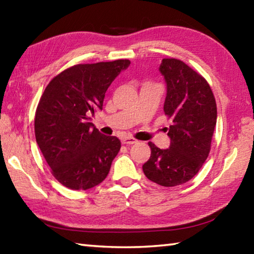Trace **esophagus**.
I'll use <instances>...</instances> for the list:
<instances>
[{
	"label": "esophagus",
	"instance_id": "1",
	"mask_svg": "<svg viewBox=\"0 0 254 254\" xmlns=\"http://www.w3.org/2000/svg\"><path fill=\"white\" fill-rule=\"evenodd\" d=\"M137 141L134 139V137H130V136H126V137H123L122 139V143L123 144H134V143H136Z\"/></svg>",
	"mask_w": 254,
	"mask_h": 254
}]
</instances>
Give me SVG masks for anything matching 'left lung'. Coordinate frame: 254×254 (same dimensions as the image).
Here are the masks:
<instances>
[{
  "instance_id": "1",
  "label": "left lung",
  "mask_w": 254,
  "mask_h": 254,
  "mask_svg": "<svg viewBox=\"0 0 254 254\" xmlns=\"http://www.w3.org/2000/svg\"><path fill=\"white\" fill-rule=\"evenodd\" d=\"M159 71L167 85L165 114L173 119L168 149L149 142L151 156L142 166L147 178L174 187L190 180L208 157L216 126V102L207 81L182 60L162 59Z\"/></svg>"
}]
</instances>
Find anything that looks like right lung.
<instances>
[{"label": "right lung", "instance_id": "1", "mask_svg": "<svg viewBox=\"0 0 254 254\" xmlns=\"http://www.w3.org/2000/svg\"><path fill=\"white\" fill-rule=\"evenodd\" d=\"M130 60L76 65L51 79L37 107L36 140L54 177L74 190L106 178L121 148L117 136L94 127L91 115L103 109L105 93Z\"/></svg>", "mask_w": 254, "mask_h": 254}]
</instances>
